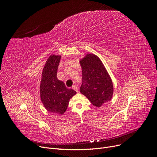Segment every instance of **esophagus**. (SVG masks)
<instances>
[{"label": "esophagus", "mask_w": 157, "mask_h": 157, "mask_svg": "<svg viewBox=\"0 0 157 157\" xmlns=\"http://www.w3.org/2000/svg\"><path fill=\"white\" fill-rule=\"evenodd\" d=\"M72 89H74V90H75V91H76V92H79L78 88V86H77L76 85H74V86H72Z\"/></svg>", "instance_id": "1"}]
</instances>
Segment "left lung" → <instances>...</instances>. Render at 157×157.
I'll return each instance as SVG.
<instances>
[{
    "instance_id": "1",
    "label": "left lung",
    "mask_w": 157,
    "mask_h": 157,
    "mask_svg": "<svg viewBox=\"0 0 157 157\" xmlns=\"http://www.w3.org/2000/svg\"><path fill=\"white\" fill-rule=\"evenodd\" d=\"M80 65L82 68L80 92L98 108L111 101L113 82L99 58L94 54H87L80 60Z\"/></svg>"
}]
</instances>
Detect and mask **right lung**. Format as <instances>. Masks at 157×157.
<instances>
[{"label": "right lung", "instance_id": "right-lung-1", "mask_svg": "<svg viewBox=\"0 0 157 157\" xmlns=\"http://www.w3.org/2000/svg\"><path fill=\"white\" fill-rule=\"evenodd\" d=\"M60 55H51L44 67L40 85V95L44 108L50 113L63 114L67 109L70 98L76 94L68 89L63 81L57 79V70Z\"/></svg>", "mask_w": 157, "mask_h": 157}]
</instances>
